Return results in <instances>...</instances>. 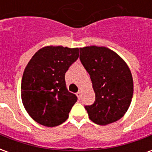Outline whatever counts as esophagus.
Returning a JSON list of instances; mask_svg holds the SVG:
<instances>
[{
    "label": "esophagus",
    "instance_id": "esophagus-1",
    "mask_svg": "<svg viewBox=\"0 0 152 152\" xmlns=\"http://www.w3.org/2000/svg\"><path fill=\"white\" fill-rule=\"evenodd\" d=\"M76 95H77V97L78 98H80V96H81V91H78V92L76 93Z\"/></svg>",
    "mask_w": 152,
    "mask_h": 152
}]
</instances>
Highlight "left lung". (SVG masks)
I'll return each instance as SVG.
<instances>
[{
  "label": "left lung",
  "mask_w": 152,
  "mask_h": 152,
  "mask_svg": "<svg viewBox=\"0 0 152 152\" xmlns=\"http://www.w3.org/2000/svg\"><path fill=\"white\" fill-rule=\"evenodd\" d=\"M80 59L90 76L95 102L86 106L89 119L106 125L124 116L134 94L133 76L127 63L104 46L80 48Z\"/></svg>",
  "instance_id": "8db88e82"
}]
</instances>
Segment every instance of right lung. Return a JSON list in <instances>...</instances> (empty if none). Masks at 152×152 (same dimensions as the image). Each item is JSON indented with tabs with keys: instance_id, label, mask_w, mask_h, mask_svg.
<instances>
[{
	"instance_id": "1",
	"label": "right lung",
	"mask_w": 152,
	"mask_h": 152,
	"mask_svg": "<svg viewBox=\"0 0 152 152\" xmlns=\"http://www.w3.org/2000/svg\"><path fill=\"white\" fill-rule=\"evenodd\" d=\"M79 48L45 46L26 66L21 83L24 108L36 122L46 127L63 124L77 97L66 89L65 73L79 58Z\"/></svg>"
}]
</instances>
